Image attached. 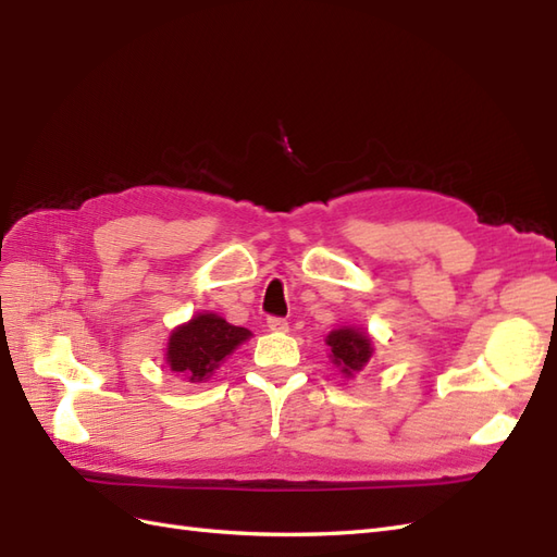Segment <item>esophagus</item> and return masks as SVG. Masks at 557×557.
<instances>
[{
  "label": "esophagus",
  "mask_w": 557,
  "mask_h": 557,
  "mask_svg": "<svg viewBox=\"0 0 557 557\" xmlns=\"http://www.w3.org/2000/svg\"><path fill=\"white\" fill-rule=\"evenodd\" d=\"M267 327L272 332H288V320L283 318H269L267 320Z\"/></svg>",
  "instance_id": "34e87169"
}]
</instances>
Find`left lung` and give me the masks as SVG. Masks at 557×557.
Masks as SVG:
<instances>
[{"label":"left lung","mask_w":557,"mask_h":557,"mask_svg":"<svg viewBox=\"0 0 557 557\" xmlns=\"http://www.w3.org/2000/svg\"><path fill=\"white\" fill-rule=\"evenodd\" d=\"M325 344L330 346L327 358L339 369V374H344V379H356L374 356L372 334L362 327H336L327 334Z\"/></svg>","instance_id":"8db88e82"}]
</instances>
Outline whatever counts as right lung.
Here are the masks:
<instances>
[{"mask_svg":"<svg viewBox=\"0 0 557 557\" xmlns=\"http://www.w3.org/2000/svg\"><path fill=\"white\" fill-rule=\"evenodd\" d=\"M252 336L250 330L227 323L213 311H199L188 323L176 325L166 339L164 362L172 372L190 383H201L215 374L234 350Z\"/></svg>","mask_w":557,"mask_h":557,"instance_id":"right-lung-1","label":"right lung"}]
</instances>
